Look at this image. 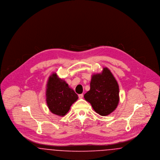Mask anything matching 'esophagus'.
<instances>
[{
  "instance_id": "34e87169",
  "label": "esophagus",
  "mask_w": 160,
  "mask_h": 160,
  "mask_svg": "<svg viewBox=\"0 0 160 160\" xmlns=\"http://www.w3.org/2000/svg\"><path fill=\"white\" fill-rule=\"evenodd\" d=\"M83 97V95L82 93V94H79L78 95V98H80V99H81V98H82Z\"/></svg>"
}]
</instances>
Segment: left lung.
<instances>
[{
  "label": "left lung",
  "instance_id": "obj_1",
  "mask_svg": "<svg viewBox=\"0 0 160 160\" xmlns=\"http://www.w3.org/2000/svg\"><path fill=\"white\" fill-rule=\"evenodd\" d=\"M90 90L84 98L91 103L93 110L101 116L113 112L119 101V86L113 75L107 68L101 74L92 77Z\"/></svg>",
  "mask_w": 160,
  "mask_h": 160
}]
</instances>
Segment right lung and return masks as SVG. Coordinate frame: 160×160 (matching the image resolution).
<instances>
[{
	"label": "right lung",
	"instance_id": "1",
	"mask_svg": "<svg viewBox=\"0 0 160 160\" xmlns=\"http://www.w3.org/2000/svg\"><path fill=\"white\" fill-rule=\"evenodd\" d=\"M78 98L74 90L56 73L49 77L47 84L46 101L52 113L60 116H65Z\"/></svg>",
	"mask_w": 160,
	"mask_h": 160
}]
</instances>
